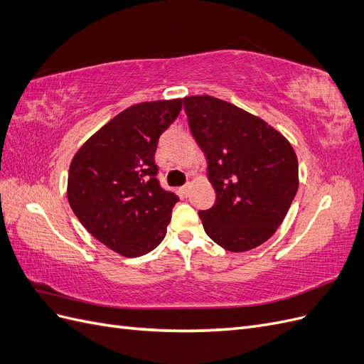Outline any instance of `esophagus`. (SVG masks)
Segmentation results:
<instances>
[{
  "label": "esophagus",
  "instance_id": "34e87169",
  "mask_svg": "<svg viewBox=\"0 0 364 364\" xmlns=\"http://www.w3.org/2000/svg\"><path fill=\"white\" fill-rule=\"evenodd\" d=\"M190 188H191V183H186V185L181 186V193H182L183 196H188V191H190Z\"/></svg>",
  "mask_w": 364,
  "mask_h": 364
}]
</instances>
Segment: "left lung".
Returning <instances> with one entry per match:
<instances>
[{"label":"left lung","instance_id":"8db88e82","mask_svg":"<svg viewBox=\"0 0 364 364\" xmlns=\"http://www.w3.org/2000/svg\"><path fill=\"white\" fill-rule=\"evenodd\" d=\"M183 107L215 190L214 206L199 213L205 232L230 252L258 247L277 232L299 186L291 144L259 117L220 98L185 97Z\"/></svg>","mask_w":364,"mask_h":364}]
</instances>
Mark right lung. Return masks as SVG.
Segmentation results:
<instances>
[{
  "label": "right lung",
  "mask_w": 364,
  "mask_h": 364,
  "mask_svg": "<svg viewBox=\"0 0 364 364\" xmlns=\"http://www.w3.org/2000/svg\"><path fill=\"white\" fill-rule=\"evenodd\" d=\"M182 98L127 107L87 139L68 173V202L85 229L119 255L151 252L167 234L179 197L161 188L155 153Z\"/></svg>",
  "instance_id": "right-lung-1"
}]
</instances>
